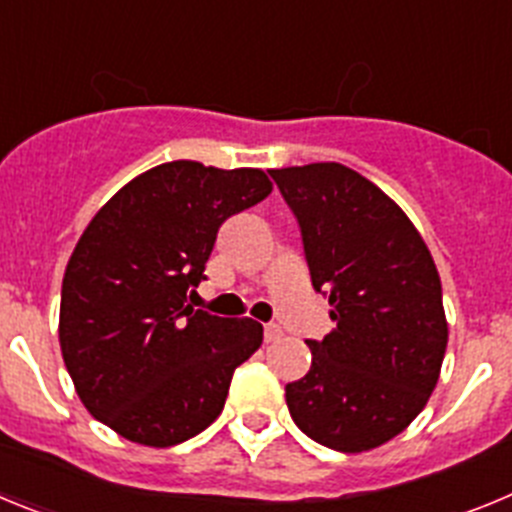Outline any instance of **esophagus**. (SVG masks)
<instances>
[{"label": "esophagus", "mask_w": 512, "mask_h": 512, "mask_svg": "<svg viewBox=\"0 0 512 512\" xmlns=\"http://www.w3.org/2000/svg\"><path fill=\"white\" fill-rule=\"evenodd\" d=\"M282 336H284V330L279 328V325H274V323L264 325V341H266V343L279 341V338H282Z\"/></svg>", "instance_id": "1"}]
</instances>
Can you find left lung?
I'll use <instances>...</instances> for the list:
<instances>
[{
    "label": "left lung",
    "mask_w": 512,
    "mask_h": 512,
    "mask_svg": "<svg viewBox=\"0 0 512 512\" xmlns=\"http://www.w3.org/2000/svg\"><path fill=\"white\" fill-rule=\"evenodd\" d=\"M300 225L336 330L307 341L310 372L284 387L305 436L343 454L395 438L438 382L449 328L431 251L408 215L348 166L271 169Z\"/></svg>",
    "instance_id": "8db88e82"
}]
</instances>
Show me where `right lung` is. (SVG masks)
<instances>
[{
  "mask_svg": "<svg viewBox=\"0 0 512 512\" xmlns=\"http://www.w3.org/2000/svg\"><path fill=\"white\" fill-rule=\"evenodd\" d=\"M271 192L259 169L171 161L94 215L61 287V354L84 408L128 441L176 446L223 413L233 372L264 341L251 318L187 305L217 230Z\"/></svg>",
  "mask_w": 512,
  "mask_h": 512,
  "instance_id": "add662e5",
  "label": "right lung"
}]
</instances>
